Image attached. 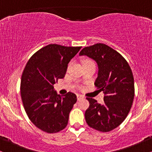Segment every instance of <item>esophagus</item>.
<instances>
[{"label":"esophagus","mask_w":152,"mask_h":152,"mask_svg":"<svg viewBox=\"0 0 152 152\" xmlns=\"http://www.w3.org/2000/svg\"><path fill=\"white\" fill-rule=\"evenodd\" d=\"M83 98V96L82 95H81V94H77V100L79 101L81 100V99H82Z\"/></svg>","instance_id":"esophagus-1"}]
</instances>
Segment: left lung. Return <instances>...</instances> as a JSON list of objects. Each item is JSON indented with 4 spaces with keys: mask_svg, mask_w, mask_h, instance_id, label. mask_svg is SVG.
Masks as SVG:
<instances>
[{
    "mask_svg": "<svg viewBox=\"0 0 152 152\" xmlns=\"http://www.w3.org/2000/svg\"><path fill=\"white\" fill-rule=\"evenodd\" d=\"M79 56H86L98 66L97 88L104 93V103L86 98L89 107L85 112L86 123L99 132L114 129L124 121L134 97V76L129 65L117 51L104 43L85 47Z\"/></svg>",
    "mask_w": 152,
    "mask_h": 152,
    "instance_id": "1",
    "label": "left lung"
}]
</instances>
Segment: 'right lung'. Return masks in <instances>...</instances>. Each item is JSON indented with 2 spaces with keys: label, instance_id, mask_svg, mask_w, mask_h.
I'll return each mask as SVG.
<instances>
[{
  "label": "right lung",
  "instance_id": "obj_1",
  "mask_svg": "<svg viewBox=\"0 0 152 152\" xmlns=\"http://www.w3.org/2000/svg\"><path fill=\"white\" fill-rule=\"evenodd\" d=\"M81 48L49 44L35 53L24 69L20 83L23 107L31 122L43 132L56 133L67 126L76 96L69 92L61 96L53 85L64 77L68 64Z\"/></svg>",
  "mask_w": 152,
  "mask_h": 152
}]
</instances>
